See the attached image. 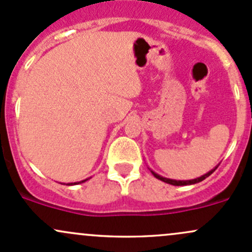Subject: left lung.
I'll return each mask as SVG.
<instances>
[{
  "instance_id": "left-lung-1",
  "label": "left lung",
  "mask_w": 252,
  "mask_h": 252,
  "mask_svg": "<svg viewBox=\"0 0 252 252\" xmlns=\"http://www.w3.org/2000/svg\"><path fill=\"white\" fill-rule=\"evenodd\" d=\"M215 168H217V167H215ZM215 168H214V170L209 171L208 173H206V175H203L202 177H198V178H196V179H192V181H173V179L164 178V177H161V176L157 175V173H154L153 171H152V173H153V175H154V177H156V178L160 179V181H162V182H165V183L172 184V185H188V184H195V183H198V182H202L203 179H206L207 177H209V176L212 175L213 172H214V171H215Z\"/></svg>"
}]
</instances>
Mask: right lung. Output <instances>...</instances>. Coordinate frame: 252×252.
I'll use <instances>...</instances> for the list:
<instances>
[{"label": "right lung", "instance_id": "right-lung-1", "mask_svg": "<svg viewBox=\"0 0 252 252\" xmlns=\"http://www.w3.org/2000/svg\"><path fill=\"white\" fill-rule=\"evenodd\" d=\"M85 181H86V179H85ZM85 181H82V182H85ZM80 183H81V182H80ZM71 184H73V183H70V185H71ZM74 184H76V183H74Z\"/></svg>", "mask_w": 252, "mask_h": 252}]
</instances>
